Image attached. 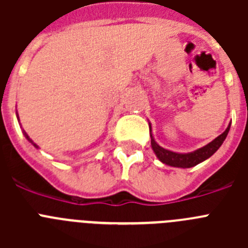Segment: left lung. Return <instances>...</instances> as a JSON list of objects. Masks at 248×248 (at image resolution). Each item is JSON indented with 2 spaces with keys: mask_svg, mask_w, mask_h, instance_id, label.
<instances>
[{
  "mask_svg": "<svg viewBox=\"0 0 248 248\" xmlns=\"http://www.w3.org/2000/svg\"><path fill=\"white\" fill-rule=\"evenodd\" d=\"M150 128V126H149ZM230 125L227 126V129L223 131L222 134L218 135L216 139H214L211 143H209L207 145H205L203 148L198 149V150L192 151V153H187V154H179V153H174V151L166 150V149L161 148L159 144H156V141L154 140L153 135H150L151 138V148L154 150L155 155L157 156V159L161 161V163L166 164V165L175 166V168H192V166L198 165V164L202 163L203 160L209 159L211 155H214L217 149L222 145V143L226 139L227 134H229Z\"/></svg>",
  "mask_w": 248,
  "mask_h": 248,
  "instance_id": "8db88e82",
  "label": "left lung"
}]
</instances>
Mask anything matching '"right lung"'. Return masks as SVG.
<instances>
[{
  "instance_id": "add662e5",
  "label": "right lung",
  "mask_w": 248,
  "mask_h": 248,
  "mask_svg": "<svg viewBox=\"0 0 248 248\" xmlns=\"http://www.w3.org/2000/svg\"><path fill=\"white\" fill-rule=\"evenodd\" d=\"M17 118H18V115H17ZM23 134H25V137H26V138H27V139H28V141H30V143H32V144H33V145H34V146H36V148H38V146H37V145H36V144H34V143H33V141H32V140H31V139H30V137H28V135H27V133H26V131H25V130H23Z\"/></svg>"
}]
</instances>
